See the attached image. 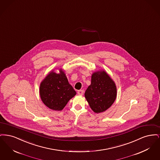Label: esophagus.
I'll return each mask as SVG.
<instances>
[{"mask_svg":"<svg viewBox=\"0 0 160 160\" xmlns=\"http://www.w3.org/2000/svg\"><path fill=\"white\" fill-rule=\"evenodd\" d=\"M78 94L79 95H83L84 91L83 90H80V91H78Z\"/></svg>","mask_w":160,"mask_h":160,"instance_id":"34e87169","label":"esophagus"}]
</instances>
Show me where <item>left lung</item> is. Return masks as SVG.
<instances>
[{
    "instance_id": "8db88e82",
    "label": "left lung",
    "mask_w": 160,
    "mask_h": 160,
    "mask_svg": "<svg viewBox=\"0 0 160 160\" xmlns=\"http://www.w3.org/2000/svg\"><path fill=\"white\" fill-rule=\"evenodd\" d=\"M117 88L113 80L104 70L92 73L91 84L85 92L84 97L95 113L106 111L114 103Z\"/></svg>"
}]
</instances>
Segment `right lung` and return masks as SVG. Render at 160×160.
I'll return each mask as SVG.
<instances>
[{"label": "right lung", "instance_id": "add662e5", "mask_svg": "<svg viewBox=\"0 0 160 160\" xmlns=\"http://www.w3.org/2000/svg\"><path fill=\"white\" fill-rule=\"evenodd\" d=\"M59 71V73H56L52 70L39 86V95L42 102L54 111L63 110L69 101L76 95L63 70L60 68Z\"/></svg>", "mask_w": 160, "mask_h": 160}]
</instances>
